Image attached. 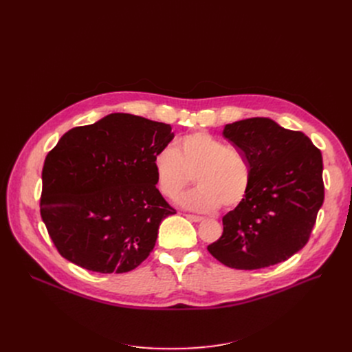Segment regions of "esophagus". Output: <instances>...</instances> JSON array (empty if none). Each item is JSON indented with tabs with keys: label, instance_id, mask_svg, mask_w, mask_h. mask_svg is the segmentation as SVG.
Here are the masks:
<instances>
[{
	"label": "esophagus",
	"instance_id": "34e87169",
	"mask_svg": "<svg viewBox=\"0 0 352 352\" xmlns=\"http://www.w3.org/2000/svg\"><path fill=\"white\" fill-rule=\"evenodd\" d=\"M186 217H187L190 221H194V223H199V221L204 219V218L199 217V215H192V214H187Z\"/></svg>",
	"mask_w": 352,
	"mask_h": 352
}]
</instances>
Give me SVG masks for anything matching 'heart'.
I'll return each instance as SVG.
<instances>
[{
	"label": "heart",
	"instance_id": "1",
	"mask_svg": "<svg viewBox=\"0 0 352 352\" xmlns=\"http://www.w3.org/2000/svg\"><path fill=\"white\" fill-rule=\"evenodd\" d=\"M155 186L165 198L177 197L192 179L198 187L178 197L177 204L198 212L219 206L234 208L250 190L251 171L245 157L208 133H192L178 140L175 150L164 146L153 158Z\"/></svg>",
	"mask_w": 352,
	"mask_h": 352
}]
</instances>
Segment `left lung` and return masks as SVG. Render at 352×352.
Returning <instances> with one entry per match:
<instances>
[{
	"instance_id": "8db88e82",
	"label": "left lung",
	"mask_w": 352,
	"mask_h": 352,
	"mask_svg": "<svg viewBox=\"0 0 352 352\" xmlns=\"http://www.w3.org/2000/svg\"><path fill=\"white\" fill-rule=\"evenodd\" d=\"M223 135L245 157L251 181L208 251L235 270L283 263L304 248L322 207L321 151L305 134L264 117L227 124Z\"/></svg>"
}]
</instances>
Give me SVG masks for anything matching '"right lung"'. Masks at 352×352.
Instances as JSON below:
<instances>
[{
    "mask_svg": "<svg viewBox=\"0 0 352 352\" xmlns=\"http://www.w3.org/2000/svg\"><path fill=\"white\" fill-rule=\"evenodd\" d=\"M171 129L114 113L61 137L44 162L41 217L65 260L122 274L150 255L161 221L175 214L153 170L154 155L174 138Z\"/></svg>",
    "mask_w": 352,
    "mask_h": 352,
    "instance_id": "obj_1",
    "label": "right lung"
}]
</instances>
